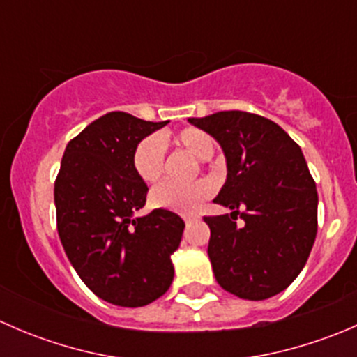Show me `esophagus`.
<instances>
[{
  "mask_svg": "<svg viewBox=\"0 0 357 357\" xmlns=\"http://www.w3.org/2000/svg\"><path fill=\"white\" fill-rule=\"evenodd\" d=\"M183 219H185V222H193V221H199L200 215L199 214H186V215H183Z\"/></svg>",
  "mask_w": 357,
  "mask_h": 357,
  "instance_id": "esophagus-1",
  "label": "esophagus"
}]
</instances>
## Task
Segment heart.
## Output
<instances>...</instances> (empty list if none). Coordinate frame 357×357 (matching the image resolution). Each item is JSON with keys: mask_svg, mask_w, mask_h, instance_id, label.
I'll return each mask as SVG.
<instances>
[{"mask_svg": "<svg viewBox=\"0 0 357 357\" xmlns=\"http://www.w3.org/2000/svg\"><path fill=\"white\" fill-rule=\"evenodd\" d=\"M172 143L179 149L186 150L200 160H208L215 150L214 138L207 131L200 128H185L172 136ZM164 145L157 136L150 135L136 143L131 155L132 171L142 181L155 183L164 172ZM212 195L211 183L200 181L186 186L162 183L150 192V205L164 211L178 212V214H190L200 207L202 202Z\"/></svg>", "mask_w": 357, "mask_h": 357, "instance_id": "obj_1", "label": "heart"}]
</instances>
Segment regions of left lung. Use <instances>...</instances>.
I'll list each match as a JSON object with an SVG mask.
<instances>
[{"mask_svg": "<svg viewBox=\"0 0 357 357\" xmlns=\"http://www.w3.org/2000/svg\"><path fill=\"white\" fill-rule=\"evenodd\" d=\"M188 121L218 139L228 165L214 202L231 214L204 218L215 280L247 301L280 294L305 266L318 231V192L301 146L276 122L250 112Z\"/></svg>", "mask_w": 357, "mask_h": 357, "instance_id": "obj_1", "label": "left lung"}]
</instances>
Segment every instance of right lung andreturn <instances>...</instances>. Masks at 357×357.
I'll list each match as a JSON object with an SVG mask.
<instances>
[{
	"label": "right lung",
	"instance_id": "1",
	"mask_svg": "<svg viewBox=\"0 0 357 357\" xmlns=\"http://www.w3.org/2000/svg\"><path fill=\"white\" fill-rule=\"evenodd\" d=\"M169 121L150 122L109 112L68 142L55 179L56 228L68 261L95 295L122 307H142L171 287V254L185 222L145 205L149 186L132 171L136 143Z\"/></svg>",
	"mask_w": 357,
	"mask_h": 357
}]
</instances>
